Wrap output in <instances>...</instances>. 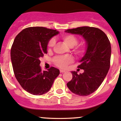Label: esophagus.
<instances>
[{
    "instance_id": "34e87169",
    "label": "esophagus",
    "mask_w": 121,
    "mask_h": 121,
    "mask_svg": "<svg viewBox=\"0 0 121 121\" xmlns=\"http://www.w3.org/2000/svg\"><path fill=\"white\" fill-rule=\"evenodd\" d=\"M60 73H64V72H65V70L61 69V70H60Z\"/></svg>"
}]
</instances>
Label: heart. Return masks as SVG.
<instances>
[{
	"mask_svg": "<svg viewBox=\"0 0 121 121\" xmlns=\"http://www.w3.org/2000/svg\"><path fill=\"white\" fill-rule=\"evenodd\" d=\"M62 41L64 44H66L69 47H73L74 46L77 45L78 43V38L76 36L71 34H65L63 35L61 37ZM55 44L54 39H52L50 41L48 44V50L50 51L53 46ZM86 47L85 46L77 47L75 48L74 51L78 55H83L86 52ZM73 61V58L69 56H58V57H55L54 59V64L57 65V67L62 69H64L67 66L68 64H70Z\"/></svg>",
	"mask_w": 121,
	"mask_h": 121,
	"instance_id": "b5f03b06",
	"label": "heart"
}]
</instances>
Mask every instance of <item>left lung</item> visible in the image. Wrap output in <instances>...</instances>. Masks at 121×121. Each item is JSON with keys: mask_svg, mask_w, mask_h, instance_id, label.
Masks as SVG:
<instances>
[{"mask_svg": "<svg viewBox=\"0 0 121 121\" xmlns=\"http://www.w3.org/2000/svg\"><path fill=\"white\" fill-rule=\"evenodd\" d=\"M65 32L80 35L86 43V52L77 67L84 72L78 74L77 71H71L73 78L67 86L77 95L88 96L99 88L107 75L110 68L111 43L106 35L95 27H78L67 29Z\"/></svg>", "mask_w": 121, "mask_h": 121, "instance_id": "left-lung-1", "label": "left lung"}]
</instances>
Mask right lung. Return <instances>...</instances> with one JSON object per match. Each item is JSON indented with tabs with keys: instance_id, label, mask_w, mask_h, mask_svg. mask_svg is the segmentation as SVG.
<instances>
[{
	"instance_id": "1",
	"label": "right lung",
	"mask_w": 121,
	"mask_h": 121,
	"mask_svg": "<svg viewBox=\"0 0 121 121\" xmlns=\"http://www.w3.org/2000/svg\"><path fill=\"white\" fill-rule=\"evenodd\" d=\"M57 30L29 27L17 34L10 50L14 74L22 87L34 95H42L51 89L60 70L51 67L42 71L39 58L47 53V45Z\"/></svg>"
}]
</instances>
